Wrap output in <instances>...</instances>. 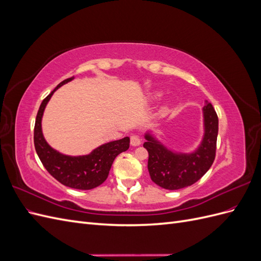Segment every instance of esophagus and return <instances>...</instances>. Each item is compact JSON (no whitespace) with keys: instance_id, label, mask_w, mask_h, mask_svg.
Returning a JSON list of instances; mask_svg holds the SVG:
<instances>
[{"instance_id":"esophagus-1","label":"esophagus","mask_w":261,"mask_h":261,"mask_svg":"<svg viewBox=\"0 0 261 261\" xmlns=\"http://www.w3.org/2000/svg\"><path fill=\"white\" fill-rule=\"evenodd\" d=\"M141 144V139L138 135H132L130 136V145L134 147H137Z\"/></svg>"}]
</instances>
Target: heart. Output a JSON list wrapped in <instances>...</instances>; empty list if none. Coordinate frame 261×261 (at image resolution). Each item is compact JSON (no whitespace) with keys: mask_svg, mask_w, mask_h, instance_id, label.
<instances>
[{"mask_svg":"<svg viewBox=\"0 0 261 261\" xmlns=\"http://www.w3.org/2000/svg\"><path fill=\"white\" fill-rule=\"evenodd\" d=\"M161 96V93L160 92H158V93H155V97H160Z\"/></svg>","mask_w":261,"mask_h":261,"instance_id":"1","label":"heart"}]
</instances>
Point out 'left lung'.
Wrapping results in <instances>:
<instances>
[{"mask_svg":"<svg viewBox=\"0 0 261 261\" xmlns=\"http://www.w3.org/2000/svg\"><path fill=\"white\" fill-rule=\"evenodd\" d=\"M204 136L200 147L191 154L174 153L147 134L144 147L149 153L148 171L156 185L169 191L185 188L199 180L215 161L219 130L218 115L212 105L203 107Z\"/></svg>","mask_w":261,"mask_h":261,"instance_id":"8db88e82","label":"left lung"}]
</instances>
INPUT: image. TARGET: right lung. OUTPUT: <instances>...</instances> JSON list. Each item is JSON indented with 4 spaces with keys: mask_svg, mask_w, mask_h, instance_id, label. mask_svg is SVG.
<instances>
[{
    "mask_svg": "<svg viewBox=\"0 0 261 261\" xmlns=\"http://www.w3.org/2000/svg\"><path fill=\"white\" fill-rule=\"evenodd\" d=\"M72 80H74V76L60 83L41 102L36 117L34 143L39 159L55 179L67 187L86 191L101 185L107 179L115 158L129 148V138L125 137L111 141L94 149L90 154L80 156L64 155L55 151L48 145L41 130V118L44 108L53 92Z\"/></svg>",
    "mask_w": 261,
    "mask_h": 261,
    "instance_id": "right-lung-1",
    "label": "right lung"
}]
</instances>
